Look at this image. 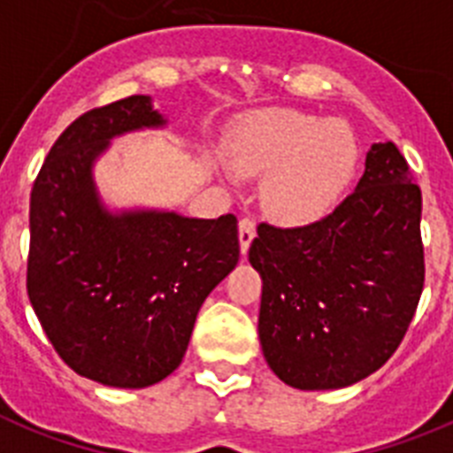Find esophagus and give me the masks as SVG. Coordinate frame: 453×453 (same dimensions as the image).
Instances as JSON below:
<instances>
[{
    "mask_svg": "<svg viewBox=\"0 0 453 453\" xmlns=\"http://www.w3.org/2000/svg\"><path fill=\"white\" fill-rule=\"evenodd\" d=\"M254 235H257V224H254V219L250 218H242L241 222H238V238H241V252L248 254L250 245H252Z\"/></svg>",
    "mask_w": 453,
    "mask_h": 453,
    "instance_id": "esophagus-1",
    "label": "esophagus"
}]
</instances>
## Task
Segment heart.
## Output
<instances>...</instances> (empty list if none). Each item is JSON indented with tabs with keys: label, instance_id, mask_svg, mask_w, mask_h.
Segmentation results:
<instances>
[{
	"label": "heart",
	"instance_id": "obj_1",
	"mask_svg": "<svg viewBox=\"0 0 453 453\" xmlns=\"http://www.w3.org/2000/svg\"><path fill=\"white\" fill-rule=\"evenodd\" d=\"M235 171L266 175L261 201L282 224L324 218L345 194L357 171L358 148L342 122L273 111L242 119L229 136Z\"/></svg>",
	"mask_w": 453,
	"mask_h": 453
}]
</instances>
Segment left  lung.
<instances>
[{"label": "left lung", "instance_id": "8db88e82", "mask_svg": "<svg viewBox=\"0 0 453 453\" xmlns=\"http://www.w3.org/2000/svg\"><path fill=\"white\" fill-rule=\"evenodd\" d=\"M259 340L285 384L342 388L382 368L424 289L421 189L391 141L372 143L357 189L319 222L259 224Z\"/></svg>", "mask_w": 453, "mask_h": 453}]
</instances>
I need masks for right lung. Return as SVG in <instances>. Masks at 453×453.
<instances>
[{"mask_svg":"<svg viewBox=\"0 0 453 453\" xmlns=\"http://www.w3.org/2000/svg\"><path fill=\"white\" fill-rule=\"evenodd\" d=\"M150 96L92 108L48 152L29 199L27 294L55 352L106 387L162 382L205 296L241 257L238 219L104 208L92 180L111 138L164 127Z\"/></svg>","mask_w":453,"mask_h":453,"instance_id":"add662e5","label":"right lung"}]
</instances>
